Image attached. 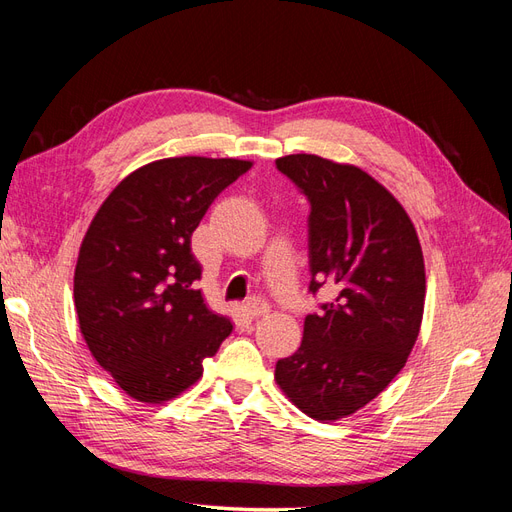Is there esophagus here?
Wrapping results in <instances>:
<instances>
[{"label": "esophagus", "mask_w": 512, "mask_h": 512, "mask_svg": "<svg viewBox=\"0 0 512 512\" xmlns=\"http://www.w3.org/2000/svg\"><path fill=\"white\" fill-rule=\"evenodd\" d=\"M247 309H250V314H252L254 318H258V316L269 314V303H267L265 299L254 297V299L247 301Z\"/></svg>", "instance_id": "34e87169"}]
</instances>
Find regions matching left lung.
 Here are the masks:
<instances>
[{
	"mask_svg": "<svg viewBox=\"0 0 512 512\" xmlns=\"http://www.w3.org/2000/svg\"><path fill=\"white\" fill-rule=\"evenodd\" d=\"M309 200V292L335 297L309 314L301 348L275 382L316 421H339L378 397L421 331L425 262L399 200L365 170L312 153L275 160Z\"/></svg>",
	"mask_w": 512,
	"mask_h": 512,
	"instance_id": "1",
	"label": "left lung"
}]
</instances>
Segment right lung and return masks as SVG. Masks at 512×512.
<instances>
[{"label":"right lung","instance_id":"1","mask_svg":"<svg viewBox=\"0 0 512 512\" xmlns=\"http://www.w3.org/2000/svg\"><path fill=\"white\" fill-rule=\"evenodd\" d=\"M252 168L235 158H166L123 179L98 209L74 269V305L89 352L136 401L164 404L203 376L230 335L194 288L192 232Z\"/></svg>","mask_w":512,"mask_h":512}]
</instances>
